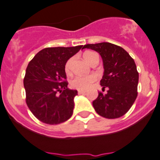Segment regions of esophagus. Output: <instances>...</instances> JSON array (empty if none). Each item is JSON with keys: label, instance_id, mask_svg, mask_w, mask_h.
Masks as SVG:
<instances>
[{"label": "esophagus", "instance_id": "esophagus-1", "mask_svg": "<svg viewBox=\"0 0 160 160\" xmlns=\"http://www.w3.org/2000/svg\"><path fill=\"white\" fill-rule=\"evenodd\" d=\"M85 92H86V91L85 90H78V94H84Z\"/></svg>", "mask_w": 160, "mask_h": 160}]
</instances>
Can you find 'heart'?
<instances>
[{"mask_svg":"<svg viewBox=\"0 0 160 160\" xmlns=\"http://www.w3.org/2000/svg\"><path fill=\"white\" fill-rule=\"evenodd\" d=\"M98 57V54L95 52L92 51H86L83 53V58L89 64L92 62V60L95 58ZM72 59H69L67 61L66 64L65 65V69L66 72H68L70 71V67H71ZM95 77L94 75H88V76H77L75 78L73 79L71 81L72 87L78 90H85L88 88L90 85L93 82H95Z\"/></svg>","mask_w":160,"mask_h":160,"instance_id":"obj_1","label":"heart"}]
</instances>
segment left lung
Masks as SVG:
<instances>
[{
	"mask_svg": "<svg viewBox=\"0 0 160 160\" xmlns=\"http://www.w3.org/2000/svg\"><path fill=\"white\" fill-rule=\"evenodd\" d=\"M100 54L104 72L100 84L104 95L98 96L92 105L97 114L106 118H118L129 111L137 96L139 73L134 60L123 48L110 42L84 45Z\"/></svg>",
	"mask_w": 160,
	"mask_h": 160,
	"instance_id": "obj_1",
	"label": "left lung"
}]
</instances>
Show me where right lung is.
Returning <instances> with one entry per match:
<instances>
[{"label": "right lung", "mask_w": 160, "mask_h": 160, "mask_svg": "<svg viewBox=\"0 0 160 160\" xmlns=\"http://www.w3.org/2000/svg\"><path fill=\"white\" fill-rule=\"evenodd\" d=\"M83 46L48 47L28 64L23 79L26 102L42 122L58 125L71 118L77 90L68 88L65 65Z\"/></svg>", "instance_id": "obj_1"}]
</instances>
